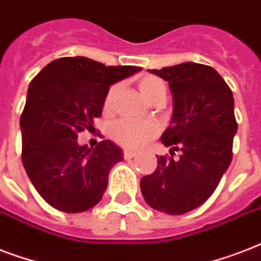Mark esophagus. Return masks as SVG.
<instances>
[{
    "mask_svg": "<svg viewBox=\"0 0 261 261\" xmlns=\"http://www.w3.org/2000/svg\"><path fill=\"white\" fill-rule=\"evenodd\" d=\"M135 155H138V153H137V151L128 150V149H126V150L123 151V157H124V160H131V159H134Z\"/></svg>",
    "mask_w": 261,
    "mask_h": 261,
    "instance_id": "obj_1",
    "label": "esophagus"
}]
</instances>
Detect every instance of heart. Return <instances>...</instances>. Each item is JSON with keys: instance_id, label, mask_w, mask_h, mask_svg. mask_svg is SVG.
<instances>
[{"instance_id": "heart-1", "label": "heart", "mask_w": 261, "mask_h": 261, "mask_svg": "<svg viewBox=\"0 0 261 261\" xmlns=\"http://www.w3.org/2000/svg\"><path fill=\"white\" fill-rule=\"evenodd\" d=\"M139 90L149 101L154 104H163L167 100L168 87L165 81H163L155 75H143L138 83ZM118 92V87L114 85L108 89L104 98V111L110 112L114 106L115 96ZM159 134V126L154 122H134V120H119L111 127L110 135L115 142L128 149H139L146 145L150 139Z\"/></svg>"}]
</instances>
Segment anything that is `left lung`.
Masks as SVG:
<instances>
[{"instance_id":"1","label":"left lung","mask_w":261,"mask_h":261,"mask_svg":"<svg viewBox=\"0 0 261 261\" xmlns=\"http://www.w3.org/2000/svg\"><path fill=\"white\" fill-rule=\"evenodd\" d=\"M169 83L173 118L161 137L171 155L157 157V168L141 178V191L151 208L171 215L194 210L210 198L233 157L237 131L234 98L218 71L186 62L149 70Z\"/></svg>"}]
</instances>
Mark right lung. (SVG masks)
Listing matches in <instances>:
<instances>
[{"label": "right lung", "mask_w": 261, "mask_h": 261, "mask_svg": "<svg viewBox=\"0 0 261 261\" xmlns=\"http://www.w3.org/2000/svg\"><path fill=\"white\" fill-rule=\"evenodd\" d=\"M142 67L106 66L85 57L55 59L31 81L20 118L21 159L28 177L50 206L83 213L96 206L122 150L108 139L94 149L77 143L93 131L112 84Z\"/></svg>", "instance_id": "obj_1"}]
</instances>
